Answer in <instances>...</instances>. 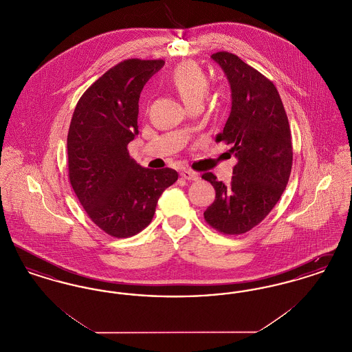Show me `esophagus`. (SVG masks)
<instances>
[{"instance_id":"obj_1","label":"esophagus","mask_w":352,"mask_h":352,"mask_svg":"<svg viewBox=\"0 0 352 352\" xmlns=\"http://www.w3.org/2000/svg\"><path fill=\"white\" fill-rule=\"evenodd\" d=\"M181 177L187 181H198L199 179V175L191 170H182Z\"/></svg>"}]
</instances>
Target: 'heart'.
Returning <instances> with one entry per match:
<instances>
[{
	"mask_svg": "<svg viewBox=\"0 0 352 352\" xmlns=\"http://www.w3.org/2000/svg\"><path fill=\"white\" fill-rule=\"evenodd\" d=\"M171 83L187 107L201 104L210 88L207 75L192 62L178 65L171 74Z\"/></svg>",
	"mask_w": 352,
	"mask_h": 352,
	"instance_id": "b5f03b06",
	"label": "heart"
}]
</instances>
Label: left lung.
<instances>
[{
    "instance_id": "1",
    "label": "left lung",
    "mask_w": 352,
    "mask_h": 352,
    "mask_svg": "<svg viewBox=\"0 0 352 352\" xmlns=\"http://www.w3.org/2000/svg\"><path fill=\"white\" fill-rule=\"evenodd\" d=\"M231 87L230 118L217 141L232 144L237 164L231 184L212 173L201 175L214 186L215 201L204 211L219 232H248L267 218L289 181L293 151L289 121L281 98L269 79L231 52L211 55Z\"/></svg>"
}]
</instances>
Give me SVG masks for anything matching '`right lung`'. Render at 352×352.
<instances>
[{"label":"right lung","mask_w":352,"mask_h":352,"mask_svg":"<svg viewBox=\"0 0 352 352\" xmlns=\"http://www.w3.org/2000/svg\"><path fill=\"white\" fill-rule=\"evenodd\" d=\"M164 65L128 59L108 69L84 92L69 124V182L87 215L115 237L148 227L160 197L178 179L173 168H142L126 149L138 134L141 91Z\"/></svg>","instance_id":"obj_1"}]
</instances>
